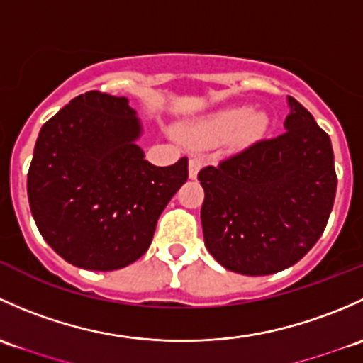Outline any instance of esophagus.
I'll list each match as a JSON object with an SVG mask.
<instances>
[{
  "label": "esophagus",
  "mask_w": 363,
  "mask_h": 363,
  "mask_svg": "<svg viewBox=\"0 0 363 363\" xmlns=\"http://www.w3.org/2000/svg\"><path fill=\"white\" fill-rule=\"evenodd\" d=\"M201 167H203V159H199V157H192V159L189 160V177L192 178V180H196Z\"/></svg>",
  "instance_id": "1"
}]
</instances>
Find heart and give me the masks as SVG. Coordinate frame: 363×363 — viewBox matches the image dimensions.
I'll return each mask as SVG.
<instances>
[{"instance_id": "1", "label": "heart", "mask_w": 363, "mask_h": 363, "mask_svg": "<svg viewBox=\"0 0 363 363\" xmlns=\"http://www.w3.org/2000/svg\"><path fill=\"white\" fill-rule=\"evenodd\" d=\"M267 125L269 121L264 113H252L250 106H234L203 118L196 125L190 127L189 133L194 140L201 143L234 133V141L238 145H246L262 136L267 130Z\"/></svg>"}]
</instances>
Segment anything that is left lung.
Returning <instances> with one entry per match:
<instances>
[{"label":"left lung","mask_w":363,"mask_h":363,"mask_svg":"<svg viewBox=\"0 0 363 363\" xmlns=\"http://www.w3.org/2000/svg\"><path fill=\"white\" fill-rule=\"evenodd\" d=\"M285 133L199 171L204 245L218 264L265 276L297 264L316 245L335 199L328 134L289 96Z\"/></svg>","instance_id":"obj_1"}]
</instances>
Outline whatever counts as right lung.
<instances>
[{
    "mask_svg": "<svg viewBox=\"0 0 363 363\" xmlns=\"http://www.w3.org/2000/svg\"><path fill=\"white\" fill-rule=\"evenodd\" d=\"M140 136L127 98L99 91L77 96L43 124L28 199L40 234L66 262L115 271L150 246L160 213L189 178V160L154 166Z\"/></svg>",
    "mask_w": 363,
    "mask_h": 363,
    "instance_id": "obj_1",
    "label": "right lung"
}]
</instances>
